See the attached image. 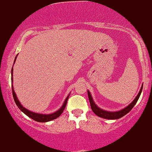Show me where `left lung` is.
Here are the masks:
<instances>
[{
  "instance_id": "left-lung-1",
  "label": "left lung",
  "mask_w": 152,
  "mask_h": 152,
  "mask_svg": "<svg viewBox=\"0 0 152 152\" xmlns=\"http://www.w3.org/2000/svg\"><path fill=\"white\" fill-rule=\"evenodd\" d=\"M142 89H143V84H142L141 87H140V89L139 92H138V95H137V96L135 97V98L132 100V103H131L130 104H129L127 106H126L125 108H123V109L117 111H108L99 108V107L95 104V102H94L93 98H92L90 92H89V90H87V93H88V97L89 103H90L91 108H92V111H93L97 116H100V117L107 119H119V118L124 116V115L127 114V113L130 112L131 109L134 107V105L136 104L137 101H138V100L139 99L140 94H141Z\"/></svg>"
}]
</instances>
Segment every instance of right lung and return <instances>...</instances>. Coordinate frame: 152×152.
Here are the masks:
<instances>
[{
  "label": "right lung",
  "instance_id": "obj_1",
  "mask_svg": "<svg viewBox=\"0 0 152 152\" xmlns=\"http://www.w3.org/2000/svg\"><path fill=\"white\" fill-rule=\"evenodd\" d=\"M17 55L16 56L15 59H14V63H15ZM12 82L13 83V68H12ZM12 87L13 97H14V101H15L16 105H17V106H18V108H20V110H21V111L24 113V114H25V115H27L28 117L31 118V119H33V120L36 121V122H49V121L53 120V119H57V117H59V116L61 115L62 113L63 112L64 109H65V106H66L68 99V97H69V95H70V93H69V95H68V96H67L66 98H65V101H64L63 105L60 107V109L57 110V111H56L55 112L52 113V114H39V113L33 112V111H30V110L27 109L26 108H25V107H24L23 105L21 104V103H20V100H18V98H17V95H16L15 92H14V87H13L12 84Z\"/></svg>",
  "mask_w": 152,
  "mask_h": 152
}]
</instances>
